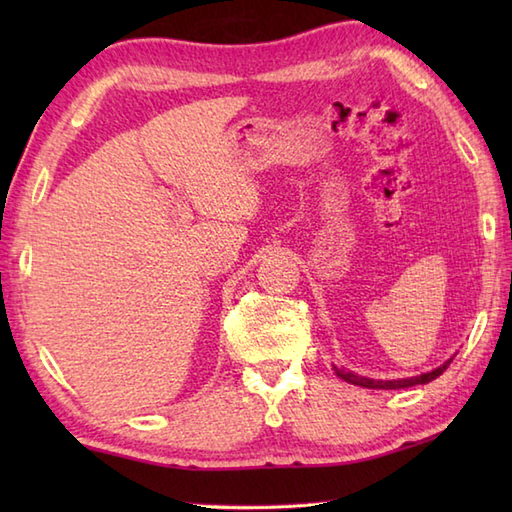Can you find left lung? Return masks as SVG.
<instances>
[{"mask_svg":"<svg viewBox=\"0 0 512 512\" xmlns=\"http://www.w3.org/2000/svg\"><path fill=\"white\" fill-rule=\"evenodd\" d=\"M453 358H449L447 363L431 369L427 374H420V376H411V378H398V380H374V378H365V376H358L354 372H345V369H336V376H341L345 383H352L358 387H367V389H402V387H413V385H424V383H431V380H436L444 369L449 367V363Z\"/></svg>","mask_w":512,"mask_h":512,"instance_id":"8db88e82","label":"left lung"}]
</instances>
